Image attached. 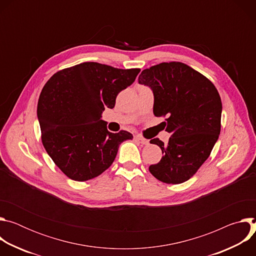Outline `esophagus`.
<instances>
[{"instance_id":"34e87169","label":"esophagus","mask_w":256,"mask_h":256,"mask_svg":"<svg viewBox=\"0 0 256 256\" xmlns=\"http://www.w3.org/2000/svg\"><path fill=\"white\" fill-rule=\"evenodd\" d=\"M134 140H138V142H140L142 144H150V142H149L148 140H146V138H142V136H134Z\"/></svg>"}]
</instances>
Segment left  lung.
Wrapping results in <instances>:
<instances>
[{
    "label": "left lung",
    "mask_w": 256,
    "mask_h": 256,
    "mask_svg": "<svg viewBox=\"0 0 256 256\" xmlns=\"http://www.w3.org/2000/svg\"><path fill=\"white\" fill-rule=\"evenodd\" d=\"M138 83L154 94L155 116H167L168 144L150 140L161 148L160 162L149 167L158 180L178 184L194 176L208 158L221 132L222 101L214 85L198 70L179 62H161L146 68Z\"/></svg>",
    "instance_id": "1"
}]
</instances>
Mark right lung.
<instances>
[{"label": "right lung", "mask_w": 256, "mask_h": 256, "mask_svg": "<svg viewBox=\"0 0 256 256\" xmlns=\"http://www.w3.org/2000/svg\"><path fill=\"white\" fill-rule=\"evenodd\" d=\"M140 70L88 62L58 70L44 85L38 104L42 140L68 178L97 177L114 163L120 144L132 140L126 130L108 132L101 114Z\"/></svg>", "instance_id": "1"}]
</instances>
